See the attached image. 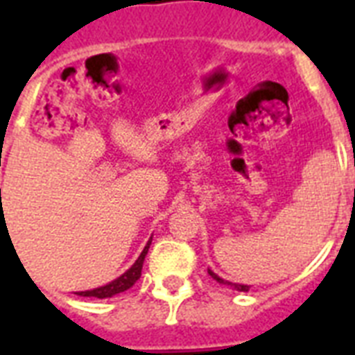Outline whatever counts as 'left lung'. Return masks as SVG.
<instances>
[{
    "mask_svg": "<svg viewBox=\"0 0 355 355\" xmlns=\"http://www.w3.org/2000/svg\"><path fill=\"white\" fill-rule=\"evenodd\" d=\"M208 275H210L211 278H214V280L219 282V284H225V286H232L234 289H237V291H248V287H250V286H241V284H232V282L223 280L221 276H217L216 272H214V270H210V269H208Z\"/></svg>",
    "mask_w": 355,
    "mask_h": 355,
    "instance_id": "1",
    "label": "left lung"
}]
</instances>
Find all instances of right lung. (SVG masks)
Returning <instances> with one entry per match:
<instances>
[{"instance_id": "1", "label": "right lung", "mask_w": 355, "mask_h": 355, "mask_svg": "<svg viewBox=\"0 0 355 355\" xmlns=\"http://www.w3.org/2000/svg\"><path fill=\"white\" fill-rule=\"evenodd\" d=\"M150 241H153V237H150L149 241H147V245H145V248L141 250V254H139V258L134 261L132 267H130L127 272H123L119 278L112 280L110 284H107V286L97 287V289H92V291H80V293H77V295H80V297L110 298V297H114V295H118V293H123V291H127V289H130V287H132L134 284L139 280V276H141V267H144V259H145V256H147V250H149Z\"/></svg>"}]
</instances>
